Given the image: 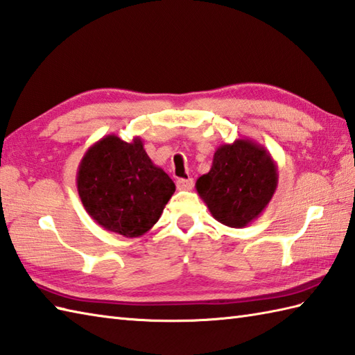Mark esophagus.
<instances>
[{
	"mask_svg": "<svg viewBox=\"0 0 355 355\" xmlns=\"http://www.w3.org/2000/svg\"><path fill=\"white\" fill-rule=\"evenodd\" d=\"M193 187L192 178H180L177 180V189L178 191H191Z\"/></svg>",
	"mask_w": 355,
	"mask_h": 355,
	"instance_id": "esophagus-1",
	"label": "esophagus"
}]
</instances>
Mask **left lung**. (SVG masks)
I'll return each mask as SVG.
<instances>
[{
    "instance_id": "8db88e82",
    "label": "left lung",
    "mask_w": 355,
    "mask_h": 355,
    "mask_svg": "<svg viewBox=\"0 0 355 355\" xmlns=\"http://www.w3.org/2000/svg\"><path fill=\"white\" fill-rule=\"evenodd\" d=\"M277 164L250 139L218 146L212 168L197 180V192L216 221L241 229L258 218L277 187Z\"/></svg>"
}]
</instances>
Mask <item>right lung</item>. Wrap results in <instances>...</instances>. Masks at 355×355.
I'll return each instance as SVG.
<instances>
[{
    "label": "right lung",
    "mask_w": 355,
    "mask_h": 355,
    "mask_svg": "<svg viewBox=\"0 0 355 355\" xmlns=\"http://www.w3.org/2000/svg\"><path fill=\"white\" fill-rule=\"evenodd\" d=\"M76 184L87 214L108 232L139 238L162 216L175 184L150 160L140 137L105 135L82 157Z\"/></svg>",
    "instance_id": "obj_1"
}]
</instances>
